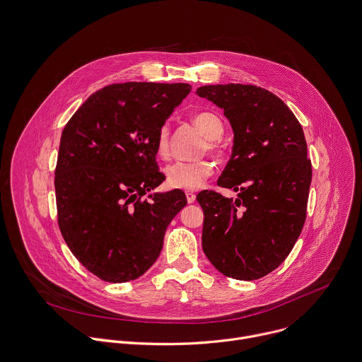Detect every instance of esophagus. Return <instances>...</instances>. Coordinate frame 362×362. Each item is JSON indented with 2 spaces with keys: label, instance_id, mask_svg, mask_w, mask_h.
Here are the masks:
<instances>
[{
  "label": "esophagus",
  "instance_id": "esophagus-1",
  "mask_svg": "<svg viewBox=\"0 0 362 362\" xmlns=\"http://www.w3.org/2000/svg\"><path fill=\"white\" fill-rule=\"evenodd\" d=\"M186 197H187V203H193L196 199V194L193 192H186Z\"/></svg>",
  "mask_w": 362,
  "mask_h": 362
}]
</instances>
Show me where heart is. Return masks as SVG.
<instances>
[{
    "instance_id": "heart-1",
    "label": "heart",
    "mask_w": 362,
    "mask_h": 362,
    "mask_svg": "<svg viewBox=\"0 0 362 362\" xmlns=\"http://www.w3.org/2000/svg\"><path fill=\"white\" fill-rule=\"evenodd\" d=\"M193 123L196 127L208 137L204 148L211 151L219 150V137L223 133V123L221 117L212 112H200L194 115ZM169 139L170 129L168 124L160 126L154 140V148L159 158H166L169 154ZM214 173V166L208 160H196V162H175L165 169L166 182L173 189L194 190L199 189L208 177Z\"/></svg>"
}]
</instances>
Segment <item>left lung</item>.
Returning <instances> with one entry per match:
<instances>
[{"instance_id":"8db88e82","label":"left lung","mask_w":362,"mask_h":362,"mask_svg":"<svg viewBox=\"0 0 362 362\" xmlns=\"http://www.w3.org/2000/svg\"><path fill=\"white\" fill-rule=\"evenodd\" d=\"M223 110L233 130L232 156L218 180L238 192L229 199L200 192L202 247L225 276L259 279L292 250L306 218L311 160L302 126L271 91L247 84L196 90Z\"/></svg>"}]
</instances>
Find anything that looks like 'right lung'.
Returning a JSON list of instances; mask_svg holds the SVG:
<instances>
[{"label": "right lung", "instance_id": "right-lung-1", "mask_svg": "<svg viewBox=\"0 0 362 362\" xmlns=\"http://www.w3.org/2000/svg\"><path fill=\"white\" fill-rule=\"evenodd\" d=\"M190 90L186 83L112 84L91 94L63 130L59 226L80 264L103 281L141 276L187 203L179 189L150 192L165 180L154 159L158 130Z\"/></svg>", "mask_w": 362, "mask_h": 362}]
</instances>
